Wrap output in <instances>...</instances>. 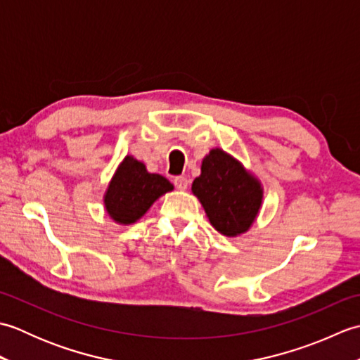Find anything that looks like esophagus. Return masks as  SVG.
I'll list each match as a JSON object with an SVG mask.
<instances>
[{
  "instance_id": "1",
  "label": "esophagus",
  "mask_w": 360,
  "mask_h": 360,
  "mask_svg": "<svg viewBox=\"0 0 360 360\" xmlns=\"http://www.w3.org/2000/svg\"><path fill=\"white\" fill-rule=\"evenodd\" d=\"M173 184L178 190H186L188 187V179L186 178V176H176V178L173 179Z\"/></svg>"
}]
</instances>
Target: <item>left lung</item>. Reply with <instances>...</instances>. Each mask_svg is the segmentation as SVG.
<instances>
[{"mask_svg":"<svg viewBox=\"0 0 360 360\" xmlns=\"http://www.w3.org/2000/svg\"><path fill=\"white\" fill-rule=\"evenodd\" d=\"M192 192L201 201L210 224L226 236L248 231L263 198L259 182L219 148L204 158Z\"/></svg>","mask_w":360,"mask_h":360,"instance_id":"obj_1","label":"left lung"}]
</instances>
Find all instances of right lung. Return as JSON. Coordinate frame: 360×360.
<instances>
[{
	"label": "right lung",
	"instance_id": "right-lung-1",
	"mask_svg": "<svg viewBox=\"0 0 360 360\" xmlns=\"http://www.w3.org/2000/svg\"><path fill=\"white\" fill-rule=\"evenodd\" d=\"M170 190H173V184L164 176L148 173L142 162L127 156L106 190L105 207L114 221L131 224L160 195Z\"/></svg>",
	"mask_w": 360,
	"mask_h": 360
}]
</instances>
